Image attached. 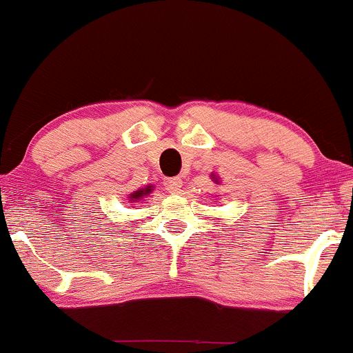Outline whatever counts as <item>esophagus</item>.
Here are the masks:
<instances>
[{
	"label": "esophagus",
	"mask_w": 353,
	"mask_h": 353,
	"mask_svg": "<svg viewBox=\"0 0 353 353\" xmlns=\"http://www.w3.org/2000/svg\"><path fill=\"white\" fill-rule=\"evenodd\" d=\"M165 191L170 192V194H176V192L181 191L183 188V179L181 177H170V179H165Z\"/></svg>",
	"instance_id": "1"
}]
</instances>
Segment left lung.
Masks as SVG:
<instances>
[{
	"label": "left lung",
	"mask_w": 353,
	"mask_h": 353,
	"mask_svg": "<svg viewBox=\"0 0 353 353\" xmlns=\"http://www.w3.org/2000/svg\"><path fill=\"white\" fill-rule=\"evenodd\" d=\"M211 179H212V181H214V183H216V184H219V177H218V176H216V174H211Z\"/></svg>",
	"instance_id": "1"
}]
</instances>
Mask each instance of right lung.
I'll return each instance as SVG.
<instances>
[{"label":"right lung","mask_w":353,"mask_h":353,"mask_svg":"<svg viewBox=\"0 0 353 353\" xmlns=\"http://www.w3.org/2000/svg\"><path fill=\"white\" fill-rule=\"evenodd\" d=\"M150 192H152V185L149 184V185H145V188L137 189V191L130 192V194H129V201H130V203H135V201H142V197L149 196Z\"/></svg>","instance_id":"obj_1"}]
</instances>
